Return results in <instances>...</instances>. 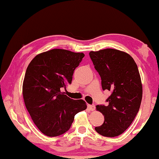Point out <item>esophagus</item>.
Wrapping results in <instances>:
<instances>
[{"mask_svg":"<svg viewBox=\"0 0 159 159\" xmlns=\"http://www.w3.org/2000/svg\"><path fill=\"white\" fill-rule=\"evenodd\" d=\"M88 109H89L90 111H94L95 109V105H88Z\"/></svg>","mask_w":159,"mask_h":159,"instance_id":"34e87169","label":"esophagus"}]
</instances>
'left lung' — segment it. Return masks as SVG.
Here are the masks:
<instances>
[{
	"label": "left lung",
	"mask_w": 159,
	"mask_h": 159,
	"mask_svg": "<svg viewBox=\"0 0 159 159\" xmlns=\"http://www.w3.org/2000/svg\"><path fill=\"white\" fill-rule=\"evenodd\" d=\"M90 57L102 79L103 90L111 91L108 105H97L104 116L103 124L95 130L104 137L114 138L124 133L139 111L142 85L133 58L123 51L107 48L90 51Z\"/></svg>",
	"instance_id": "8db88e82"
}]
</instances>
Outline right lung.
I'll list each match as a JSON object with an SVG mask.
<instances>
[{
	"instance_id": "obj_1",
	"label": "right lung",
	"mask_w": 159,
	"mask_h": 159,
	"mask_svg": "<svg viewBox=\"0 0 159 159\" xmlns=\"http://www.w3.org/2000/svg\"><path fill=\"white\" fill-rule=\"evenodd\" d=\"M84 56L83 52L52 49L37 55L26 69L24 101L34 124L46 136L66 133L75 115L87 108L84 100H74L60 90L71 84L74 70Z\"/></svg>"
}]
</instances>
